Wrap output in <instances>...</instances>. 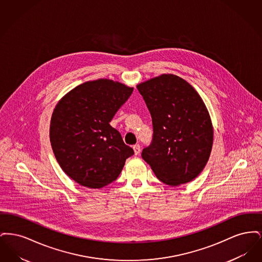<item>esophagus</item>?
I'll return each instance as SVG.
<instances>
[{
	"mask_svg": "<svg viewBox=\"0 0 262 262\" xmlns=\"http://www.w3.org/2000/svg\"><path fill=\"white\" fill-rule=\"evenodd\" d=\"M134 151H135V154L136 155H138L139 153H140V145L139 144H136V145H134Z\"/></svg>",
	"mask_w": 262,
	"mask_h": 262,
	"instance_id": "esophagus-1",
	"label": "esophagus"
}]
</instances>
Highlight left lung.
Segmentation results:
<instances>
[{
	"mask_svg": "<svg viewBox=\"0 0 262 262\" xmlns=\"http://www.w3.org/2000/svg\"><path fill=\"white\" fill-rule=\"evenodd\" d=\"M137 88L153 124V140L142 150L143 160L166 185L191 182L207 164L213 145V125L203 100L172 74L150 78Z\"/></svg>",
	"mask_w": 262,
	"mask_h": 262,
	"instance_id": "1",
	"label": "left lung"
}]
</instances>
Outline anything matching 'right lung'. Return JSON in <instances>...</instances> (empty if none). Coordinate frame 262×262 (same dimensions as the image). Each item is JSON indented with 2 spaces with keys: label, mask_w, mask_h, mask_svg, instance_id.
Segmentation results:
<instances>
[{
  "label": "right lung",
  "mask_w": 262,
  "mask_h": 262,
  "mask_svg": "<svg viewBox=\"0 0 262 262\" xmlns=\"http://www.w3.org/2000/svg\"><path fill=\"white\" fill-rule=\"evenodd\" d=\"M134 88L108 78L86 81L56 105L50 142L62 171L80 186L101 188L114 182L134 154L110 122Z\"/></svg>",
  "instance_id": "add662e5"
}]
</instances>
